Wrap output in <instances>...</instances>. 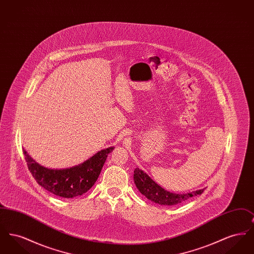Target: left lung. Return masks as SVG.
Wrapping results in <instances>:
<instances>
[{"label":"left lung","mask_w":254,"mask_h":254,"mask_svg":"<svg viewBox=\"0 0 254 254\" xmlns=\"http://www.w3.org/2000/svg\"><path fill=\"white\" fill-rule=\"evenodd\" d=\"M134 183L139 191L148 200L159 205H174L189 200L190 197L201 195L205 190H199L190 193L177 194L169 192L153 181L141 169H134Z\"/></svg>","instance_id":"left-lung-1"}]
</instances>
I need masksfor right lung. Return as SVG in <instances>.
Masks as SVG:
<instances>
[{"label": "right lung", "instance_id": "add662e5", "mask_svg": "<svg viewBox=\"0 0 254 254\" xmlns=\"http://www.w3.org/2000/svg\"><path fill=\"white\" fill-rule=\"evenodd\" d=\"M114 147L99 151L83 164L66 169H49L40 166L25 150L27 167L37 183L49 192L64 198H73L88 191L97 181L108 154Z\"/></svg>", "mask_w": 254, "mask_h": 254}]
</instances>
